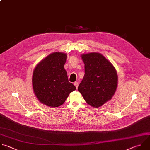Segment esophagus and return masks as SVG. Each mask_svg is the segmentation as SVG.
<instances>
[{
    "mask_svg": "<svg viewBox=\"0 0 150 150\" xmlns=\"http://www.w3.org/2000/svg\"><path fill=\"white\" fill-rule=\"evenodd\" d=\"M74 84L75 86H76V88H78V82H75L74 83Z\"/></svg>",
    "mask_w": 150,
    "mask_h": 150,
    "instance_id": "obj_1",
    "label": "esophagus"
}]
</instances>
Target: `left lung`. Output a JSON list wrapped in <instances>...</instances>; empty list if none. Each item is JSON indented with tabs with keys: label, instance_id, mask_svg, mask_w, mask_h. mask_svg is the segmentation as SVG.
<instances>
[{
	"label": "left lung",
	"instance_id": "left-lung-1",
	"mask_svg": "<svg viewBox=\"0 0 150 150\" xmlns=\"http://www.w3.org/2000/svg\"><path fill=\"white\" fill-rule=\"evenodd\" d=\"M85 75L78 91L91 106L98 108L110 100L117 87L118 76L112 64L103 55L89 53L82 55Z\"/></svg>",
	"mask_w": 150,
	"mask_h": 150
}]
</instances>
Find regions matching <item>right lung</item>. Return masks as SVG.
Wrapping results in <instances>:
<instances>
[{
  "label": "right lung",
  "instance_id": "obj_1",
  "mask_svg": "<svg viewBox=\"0 0 150 150\" xmlns=\"http://www.w3.org/2000/svg\"><path fill=\"white\" fill-rule=\"evenodd\" d=\"M67 55L54 52L41 61L33 71L32 85L39 101L50 107L62 105L69 94L76 89L68 81L64 69Z\"/></svg>",
  "mask_w": 150,
  "mask_h": 150
}]
</instances>
